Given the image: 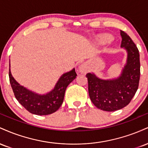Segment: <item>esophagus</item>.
Returning a JSON list of instances; mask_svg holds the SVG:
<instances>
[{
    "label": "esophagus",
    "instance_id": "esophagus-1",
    "mask_svg": "<svg viewBox=\"0 0 148 148\" xmlns=\"http://www.w3.org/2000/svg\"><path fill=\"white\" fill-rule=\"evenodd\" d=\"M79 69V72L81 73H86L88 71V67L85 63H82L81 64H80Z\"/></svg>",
    "mask_w": 148,
    "mask_h": 148
}]
</instances>
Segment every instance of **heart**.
I'll use <instances>...</instances> for the list:
<instances>
[{
    "mask_svg": "<svg viewBox=\"0 0 148 148\" xmlns=\"http://www.w3.org/2000/svg\"><path fill=\"white\" fill-rule=\"evenodd\" d=\"M112 36L111 35H108V34H103V35H100L98 37L97 40L100 44H105L107 42H111L112 40Z\"/></svg>",
    "mask_w": 148,
    "mask_h": 148,
    "instance_id": "1",
    "label": "heart"
}]
</instances>
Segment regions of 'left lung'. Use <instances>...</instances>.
Wrapping results in <instances>:
<instances>
[{
	"instance_id": "8db88e82",
	"label": "left lung",
	"mask_w": 148,
	"mask_h": 148,
	"mask_svg": "<svg viewBox=\"0 0 148 148\" xmlns=\"http://www.w3.org/2000/svg\"><path fill=\"white\" fill-rule=\"evenodd\" d=\"M121 47L127 51V63L116 79H101L88 73V92L97 108L115 111L128 105L138 88L140 80V55L138 49L125 32L120 30Z\"/></svg>"
}]
</instances>
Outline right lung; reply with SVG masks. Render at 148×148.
<instances>
[{"label": "right lung", "instance_id": "obj_1", "mask_svg": "<svg viewBox=\"0 0 148 148\" xmlns=\"http://www.w3.org/2000/svg\"><path fill=\"white\" fill-rule=\"evenodd\" d=\"M77 76L75 69L60 76L55 87L45 95H39L30 91L16 82L9 69L10 83L17 101L33 114L46 115L51 114L60 108L63 102L66 88Z\"/></svg>", "mask_w": 148, "mask_h": 148}]
</instances>
